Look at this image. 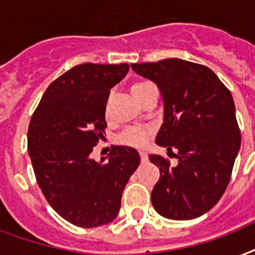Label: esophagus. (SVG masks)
Here are the masks:
<instances>
[{"instance_id":"1","label":"esophagus","mask_w":255,"mask_h":255,"mask_svg":"<svg viewBox=\"0 0 255 255\" xmlns=\"http://www.w3.org/2000/svg\"><path fill=\"white\" fill-rule=\"evenodd\" d=\"M140 159H141V162H147V160H148V155H147V152H143V151H141Z\"/></svg>"}]
</instances>
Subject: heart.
<instances>
[{"mask_svg":"<svg viewBox=\"0 0 255 255\" xmlns=\"http://www.w3.org/2000/svg\"><path fill=\"white\" fill-rule=\"evenodd\" d=\"M148 87H151V84H148V83H135V84L131 85V88L129 89H131V93L133 95V97L137 99V96H139L141 92H144ZM148 139V129L139 127L128 128V129H126V131L119 136V141L122 144L131 145V147H136V148H143V147L147 144Z\"/></svg>","mask_w":255,"mask_h":255,"instance_id":"heart-1","label":"heart"}]
</instances>
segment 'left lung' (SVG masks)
<instances>
[{
    "label": "left lung",
    "mask_w": 255,
    "mask_h": 255,
    "mask_svg": "<svg viewBox=\"0 0 255 255\" xmlns=\"http://www.w3.org/2000/svg\"><path fill=\"white\" fill-rule=\"evenodd\" d=\"M132 71L158 85L163 124L156 144L178 151V164L160 155L149 160L160 170L152 192L162 217L188 221L218 203L240 152L241 132L230 91L210 68L180 58L131 64Z\"/></svg>",
    "instance_id": "1"
}]
</instances>
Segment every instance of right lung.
<instances>
[{
    "label": "right lung",
    "instance_id": "right-lung-1",
    "mask_svg": "<svg viewBox=\"0 0 255 255\" xmlns=\"http://www.w3.org/2000/svg\"><path fill=\"white\" fill-rule=\"evenodd\" d=\"M128 69V64L76 65L48 87L30 119L28 152L38 187L52 209L76 226L112 222L140 164L139 152L127 145H114L100 162L91 158L106 133L110 89Z\"/></svg>",
    "mask_w": 255,
    "mask_h": 255
}]
</instances>
